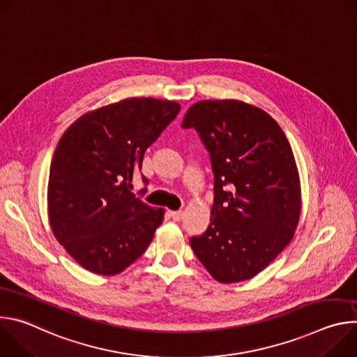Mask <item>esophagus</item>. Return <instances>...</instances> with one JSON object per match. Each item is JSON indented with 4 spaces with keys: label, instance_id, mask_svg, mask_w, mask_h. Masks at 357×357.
<instances>
[{
    "label": "esophagus",
    "instance_id": "esophagus-1",
    "mask_svg": "<svg viewBox=\"0 0 357 357\" xmlns=\"http://www.w3.org/2000/svg\"><path fill=\"white\" fill-rule=\"evenodd\" d=\"M183 212L182 211H171L169 212V216L174 219V220H182L183 219Z\"/></svg>",
    "mask_w": 357,
    "mask_h": 357
}]
</instances>
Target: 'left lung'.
Segmentation results:
<instances>
[{
  "instance_id": "8db88e82",
  "label": "left lung",
  "mask_w": 357,
  "mask_h": 357,
  "mask_svg": "<svg viewBox=\"0 0 357 357\" xmlns=\"http://www.w3.org/2000/svg\"><path fill=\"white\" fill-rule=\"evenodd\" d=\"M182 127L197 131L215 175L211 225L190 247L219 282L250 280L298 226L301 185L291 145L268 113L240 100L199 101Z\"/></svg>"
}]
</instances>
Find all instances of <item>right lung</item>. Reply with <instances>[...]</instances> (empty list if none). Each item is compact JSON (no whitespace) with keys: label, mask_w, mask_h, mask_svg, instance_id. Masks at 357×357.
<instances>
[{"label":"right lung","mask_w":357,"mask_h":357,"mask_svg":"<svg viewBox=\"0 0 357 357\" xmlns=\"http://www.w3.org/2000/svg\"><path fill=\"white\" fill-rule=\"evenodd\" d=\"M179 110L176 101L126 98L86 113L62 135L50 164L47 216L56 240L87 271H124L162 223L164 209L130 189L145 149Z\"/></svg>","instance_id":"add662e5"}]
</instances>
